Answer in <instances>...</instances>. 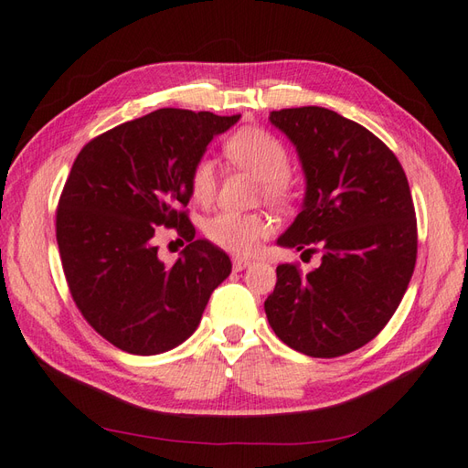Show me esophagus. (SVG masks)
<instances>
[{"label": "esophagus", "mask_w": 468, "mask_h": 468, "mask_svg": "<svg viewBox=\"0 0 468 468\" xmlns=\"http://www.w3.org/2000/svg\"><path fill=\"white\" fill-rule=\"evenodd\" d=\"M253 261L247 257H233V271H243L247 267H251Z\"/></svg>", "instance_id": "esophagus-1"}]
</instances>
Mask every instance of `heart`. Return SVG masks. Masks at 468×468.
Returning a JSON list of instances; mask_svg holds the SVG:
<instances>
[{
  "label": "heart",
  "instance_id": "b5f03b06",
  "mask_svg": "<svg viewBox=\"0 0 468 468\" xmlns=\"http://www.w3.org/2000/svg\"><path fill=\"white\" fill-rule=\"evenodd\" d=\"M225 155L235 165L253 173L261 181L263 199L277 207H287L295 199V181L291 177V155L283 141L261 127H243L225 141ZM217 173L209 157H201L189 173V189L195 201L209 203L215 195ZM273 223L261 213L219 211L205 223L209 241L231 253H253Z\"/></svg>",
  "mask_w": 468,
  "mask_h": 468
}]
</instances>
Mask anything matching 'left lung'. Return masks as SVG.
Returning a JSON list of instances; mask_svg holds the SVG:
<instances>
[{"instance_id": "left-lung-1", "label": "left lung", "mask_w": 468, "mask_h": 468, "mask_svg": "<svg viewBox=\"0 0 468 468\" xmlns=\"http://www.w3.org/2000/svg\"><path fill=\"white\" fill-rule=\"evenodd\" d=\"M269 119L297 147L307 181L303 209L277 243L323 257L307 275L277 267L267 319L291 349L341 356L383 331L415 271L409 181L381 139L339 113L309 105Z\"/></svg>"}]
</instances>
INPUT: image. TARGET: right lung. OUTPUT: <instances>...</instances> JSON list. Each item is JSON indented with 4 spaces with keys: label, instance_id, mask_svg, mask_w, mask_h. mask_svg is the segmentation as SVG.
I'll list each match as a JSON object with an SVG mask.
<instances>
[{
    "label": "right lung",
    "instance_id": "1",
    "mask_svg": "<svg viewBox=\"0 0 468 468\" xmlns=\"http://www.w3.org/2000/svg\"><path fill=\"white\" fill-rule=\"evenodd\" d=\"M239 117L165 107L97 135L73 161L56 217L63 273L85 321L117 349L159 355L181 345L229 277V255L193 239L181 207L191 167ZM161 224L190 241L171 268L153 243Z\"/></svg>",
    "mask_w": 468,
    "mask_h": 468
}]
</instances>
